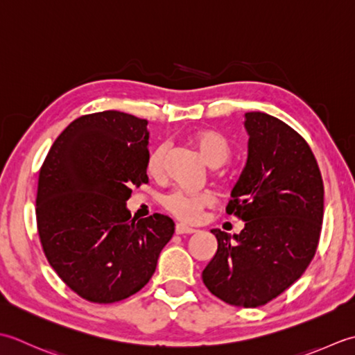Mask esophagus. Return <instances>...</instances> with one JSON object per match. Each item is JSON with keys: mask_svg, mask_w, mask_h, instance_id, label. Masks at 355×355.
I'll return each instance as SVG.
<instances>
[{"mask_svg": "<svg viewBox=\"0 0 355 355\" xmlns=\"http://www.w3.org/2000/svg\"><path fill=\"white\" fill-rule=\"evenodd\" d=\"M175 231H176V234H193V233H196V230L185 225V223H176Z\"/></svg>", "mask_w": 355, "mask_h": 355, "instance_id": "obj_1", "label": "esophagus"}]
</instances>
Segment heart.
<instances>
[{
    "label": "heart",
    "mask_w": 355,
    "mask_h": 355,
    "mask_svg": "<svg viewBox=\"0 0 355 355\" xmlns=\"http://www.w3.org/2000/svg\"><path fill=\"white\" fill-rule=\"evenodd\" d=\"M191 144L199 151L209 167H219L230 156V146L225 137L213 130H200L190 137ZM165 167V147H156L147 159V173L151 178H161ZM211 191H191L187 188H175L162 198V205L178 219L187 222L196 220L204 208L213 205Z\"/></svg>",
    "instance_id": "obj_1"
}]
</instances>
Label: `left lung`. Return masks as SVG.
<instances>
[{"instance_id":"obj_1","label":"left lung","mask_w":355,"mask_h":355,"mask_svg":"<svg viewBox=\"0 0 355 355\" xmlns=\"http://www.w3.org/2000/svg\"><path fill=\"white\" fill-rule=\"evenodd\" d=\"M248 156L231 191L239 234L214 228L218 251L202 271L209 293L257 308L285 291L315 254L323 220V180L303 137L262 112L245 113Z\"/></svg>"}]
</instances>
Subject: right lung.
<instances>
[{
	"label": "right lung",
	"mask_w": 355,
	"mask_h": 355,
	"mask_svg": "<svg viewBox=\"0 0 355 355\" xmlns=\"http://www.w3.org/2000/svg\"><path fill=\"white\" fill-rule=\"evenodd\" d=\"M147 119L85 114L56 137L40 170L36 223L49 263L93 303L124 300L148 284L175 222L130 219L132 188L148 182Z\"/></svg>",
	"instance_id": "1"
}]
</instances>
